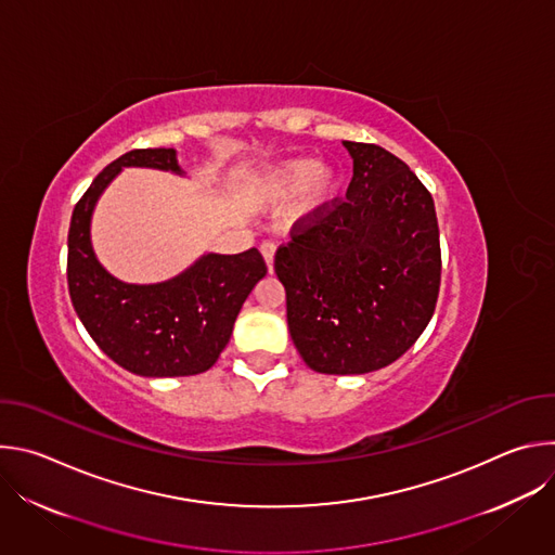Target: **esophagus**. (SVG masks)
I'll return each mask as SVG.
<instances>
[{
    "label": "esophagus",
    "mask_w": 555,
    "mask_h": 555,
    "mask_svg": "<svg viewBox=\"0 0 555 555\" xmlns=\"http://www.w3.org/2000/svg\"><path fill=\"white\" fill-rule=\"evenodd\" d=\"M261 255H263V259H266V263H268V270L272 272V268H274V255H276V246H274L272 242H263V244H261Z\"/></svg>",
    "instance_id": "esophagus-1"
}]
</instances>
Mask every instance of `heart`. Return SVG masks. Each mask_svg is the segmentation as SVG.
Returning a JSON list of instances; mask_svg holds the SVG:
<instances>
[{"label": "heart", "instance_id": "b5f03b06", "mask_svg": "<svg viewBox=\"0 0 555 555\" xmlns=\"http://www.w3.org/2000/svg\"><path fill=\"white\" fill-rule=\"evenodd\" d=\"M343 178L332 167H321L311 157H296L272 169L261 186V197L268 206L294 202V217L311 221L325 215L338 199Z\"/></svg>", "mask_w": 555, "mask_h": 555}]
</instances>
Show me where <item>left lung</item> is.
<instances>
[{"label": "left lung", "mask_w": 555, "mask_h": 555, "mask_svg": "<svg viewBox=\"0 0 555 555\" xmlns=\"http://www.w3.org/2000/svg\"><path fill=\"white\" fill-rule=\"evenodd\" d=\"M343 144L353 160L347 199L294 223L274 272L305 364L360 375L402 358L430 323L441 248L435 202L400 157L377 144Z\"/></svg>", "instance_id": "1"}]
</instances>
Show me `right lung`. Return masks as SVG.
<instances>
[{"instance_id":"add662e5","label":"right lung","mask_w":555,"mask_h":555,"mask_svg":"<svg viewBox=\"0 0 555 555\" xmlns=\"http://www.w3.org/2000/svg\"><path fill=\"white\" fill-rule=\"evenodd\" d=\"M125 167L184 176L176 149H133L105 167L72 212L67 287L92 340L122 369L144 377H182L208 371L225 349L236 315L268 274L257 248L240 255H202L178 276L135 285L112 276L92 248V212Z\"/></svg>"}]
</instances>
